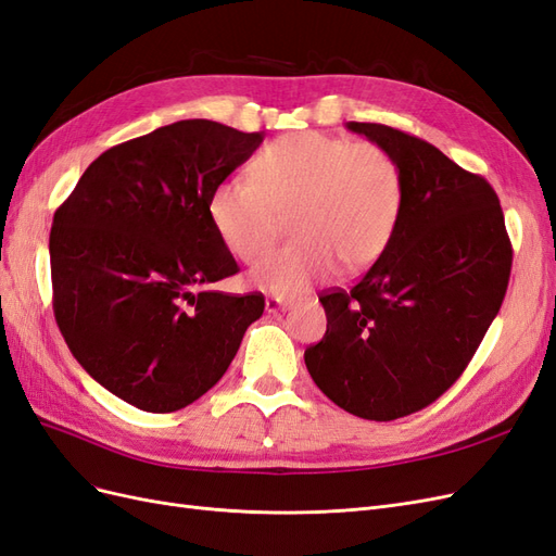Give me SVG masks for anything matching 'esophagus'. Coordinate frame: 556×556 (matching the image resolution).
Listing matches in <instances>:
<instances>
[{"instance_id": "esophagus-1", "label": "esophagus", "mask_w": 556, "mask_h": 556, "mask_svg": "<svg viewBox=\"0 0 556 556\" xmlns=\"http://www.w3.org/2000/svg\"><path fill=\"white\" fill-rule=\"evenodd\" d=\"M290 304L285 299H280V296H268L266 299V313H278L280 308H288Z\"/></svg>"}]
</instances>
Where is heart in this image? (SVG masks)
I'll list each match as a JSON object with an SVG mask.
<instances>
[{"label": "heart", "instance_id": "obj_1", "mask_svg": "<svg viewBox=\"0 0 556 556\" xmlns=\"http://www.w3.org/2000/svg\"><path fill=\"white\" fill-rule=\"evenodd\" d=\"M403 206V178L392 153L323 131L288 134L252 162V180L215 185L208 217L233 257L252 264L292 220L294 241L271 252L250 280L294 294L329 278L336 266L362 271L390 245Z\"/></svg>", "mask_w": 556, "mask_h": 556}]
</instances>
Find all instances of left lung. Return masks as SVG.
I'll use <instances>...</instances> for the list:
<instances>
[{"label":"left lung","instance_id":"1","mask_svg":"<svg viewBox=\"0 0 556 556\" xmlns=\"http://www.w3.org/2000/svg\"><path fill=\"white\" fill-rule=\"evenodd\" d=\"M348 129L394 155L403 206L390 245L357 285L319 294L327 331L304 359L336 406L390 422L427 408L464 374L506 296L513 245L482 176L408 131Z\"/></svg>","mask_w":556,"mask_h":556}]
</instances>
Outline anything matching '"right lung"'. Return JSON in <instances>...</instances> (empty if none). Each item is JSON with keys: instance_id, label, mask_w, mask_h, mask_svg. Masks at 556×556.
Returning a JSON list of instances; mask_svg holds the SVG:
<instances>
[{"instance_id": "right-lung-1", "label": "right lung", "mask_w": 556, "mask_h": 556, "mask_svg": "<svg viewBox=\"0 0 556 556\" xmlns=\"http://www.w3.org/2000/svg\"><path fill=\"white\" fill-rule=\"evenodd\" d=\"M264 139L180 121L99 155L50 227L58 327L78 364L146 413L190 406L225 376L260 292L213 285L239 274L208 199Z\"/></svg>"}]
</instances>
